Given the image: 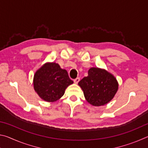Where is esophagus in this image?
Here are the masks:
<instances>
[{"instance_id":"esophagus-1","label":"esophagus","mask_w":148,"mask_h":148,"mask_svg":"<svg viewBox=\"0 0 148 148\" xmlns=\"http://www.w3.org/2000/svg\"><path fill=\"white\" fill-rule=\"evenodd\" d=\"M79 77H76V79H74V83L75 84H77V83H78V82H79Z\"/></svg>"}]
</instances>
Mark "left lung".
<instances>
[{
	"instance_id": "obj_1",
	"label": "left lung",
	"mask_w": 148,
	"mask_h": 148,
	"mask_svg": "<svg viewBox=\"0 0 148 148\" xmlns=\"http://www.w3.org/2000/svg\"><path fill=\"white\" fill-rule=\"evenodd\" d=\"M87 101L95 106H102L113 99L118 89L115 77L104 70L91 68L88 76L79 82Z\"/></svg>"
}]
</instances>
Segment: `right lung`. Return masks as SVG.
<instances>
[{"mask_svg": "<svg viewBox=\"0 0 148 148\" xmlns=\"http://www.w3.org/2000/svg\"><path fill=\"white\" fill-rule=\"evenodd\" d=\"M73 84L66 70L56 62L45 64L35 73L34 88L41 99L55 102L64 95L69 85Z\"/></svg>", "mask_w": 148, "mask_h": 148, "instance_id": "obj_1", "label": "right lung"}]
</instances>
